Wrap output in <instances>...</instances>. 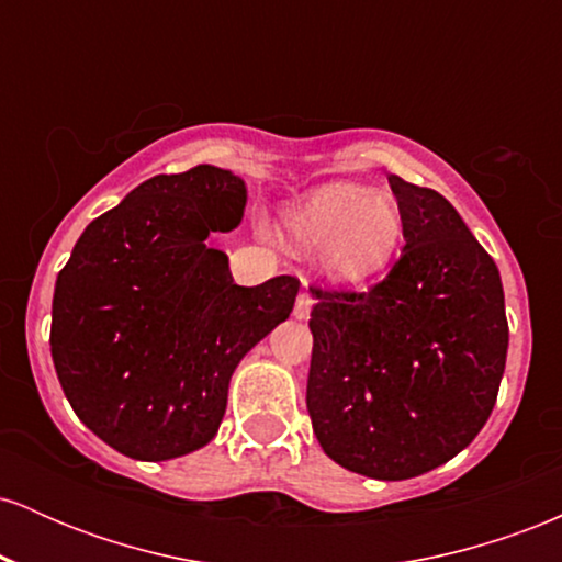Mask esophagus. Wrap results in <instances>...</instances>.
<instances>
[{
	"instance_id": "34e87169",
	"label": "esophagus",
	"mask_w": 562,
	"mask_h": 562,
	"mask_svg": "<svg viewBox=\"0 0 562 562\" xmlns=\"http://www.w3.org/2000/svg\"><path fill=\"white\" fill-rule=\"evenodd\" d=\"M312 303H314L312 293H308V290L303 288L301 293H299V299H295V308H293L295 317H299V319H308V314H312Z\"/></svg>"
}]
</instances>
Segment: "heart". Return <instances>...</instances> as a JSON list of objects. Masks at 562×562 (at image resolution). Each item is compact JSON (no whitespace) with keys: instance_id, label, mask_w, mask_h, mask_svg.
<instances>
[{"instance_id":"obj_1","label":"heart","mask_w":562,"mask_h":562,"mask_svg":"<svg viewBox=\"0 0 562 562\" xmlns=\"http://www.w3.org/2000/svg\"><path fill=\"white\" fill-rule=\"evenodd\" d=\"M285 229L299 248H325L322 261L335 280L364 282L396 256L404 224L391 195L335 182L295 203L285 216Z\"/></svg>"}]
</instances>
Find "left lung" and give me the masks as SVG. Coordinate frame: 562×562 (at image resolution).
Returning <instances> with one entry per match:
<instances>
[{"mask_svg":"<svg viewBox=\"0 0 562 562\" xmlns=\"http://www.w3.org/2000/svg\"><path fill=\"white\" fill-rule=\"evenodd\" d=\"M404 250L367 290L308 285L306 409L327 457L367 479L428 473L481 434L507 359L499 269L447 198L391 173Z\"/></svg>","mask_w":562,"mask_h":562,"instance_id":"left-lung-1","label":"left lung"}]
</instances>
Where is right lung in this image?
<instances>
[{"label":"right lung","instance_id":"add662e5","mask_svg":"<svg viewBox=\"0 0 562 562\" xmlns=\"http://www.w3.org/2000/svg\"><path fill=\"white\" fill-rule=\"evenodd\" d=\"M243 209L232 171L158 173L97 216L57 274V380L79 420L132 460L205 447L235 367L293 312L295 277L240 288L205 243L235 229Z\"/></svg>","mask_w":562,"mask_h":562}]
</instances>
